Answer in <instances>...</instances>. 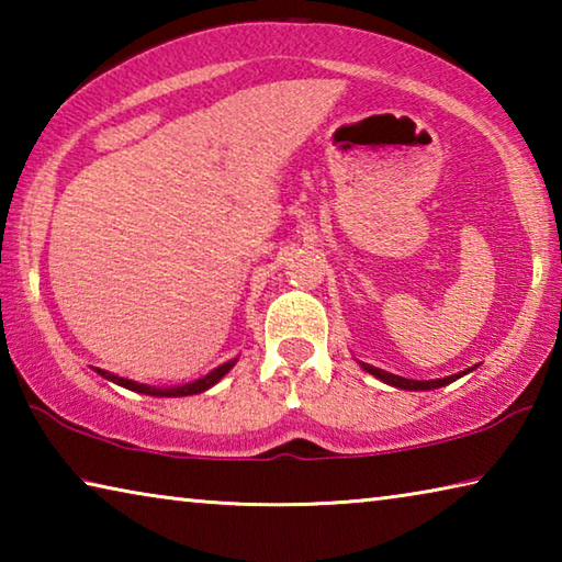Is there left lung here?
<instances>
[{
    "mask_svg": "<svg viewBox=\"0 0 562 562\" xmlns=\"http://www.w3.org/2000/svg\"><path fill=\"white\" fill-rule=\"evenodd\" d=\"M361 367H364L369 374H374L376 379H382V382L392 384V386H398V389H408V392H426V389H439L443 384L456 382V379L463 376V374H469L471 369H475V367H471V369H465V372H461V374H453V376H446V379H434V382H416V379H404V376L389 374V372H384V369H376L372 364H364V361H361Z\"/></svg>",
    "mask_w": 562,
    "mask_h": 562,
    "instance_id": "left-lung-1",
    "label": "left lung"
}]
</instances>
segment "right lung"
Masks as SVG:
<instances>
[{
    "mask_svg": "<svg viewBox=\"0 0 562 562\" xmlns=\"http://www.w3.org/2000/svg\"><path fill=\"white\" fill-rule=\"evenodd\" d=\"M235 361L237 359L225 361V364L213 369L211 374H205L203 379H198V382H193V384H183V386H173V389H156V386L136 384V382H131V379H123V376H113V374L101 372V369H97V372L101 376L111 379V382H116L119 386H126V389H131V392H138V394H148V396H190V394H201V392H205V389H211L215 382H221V379L235 367Z\"/></svg>",
    "mask_w": 562,
    "mask_h": 562,
    "instance_id": "1",
    "label": "right lung"
}]
</instances>
